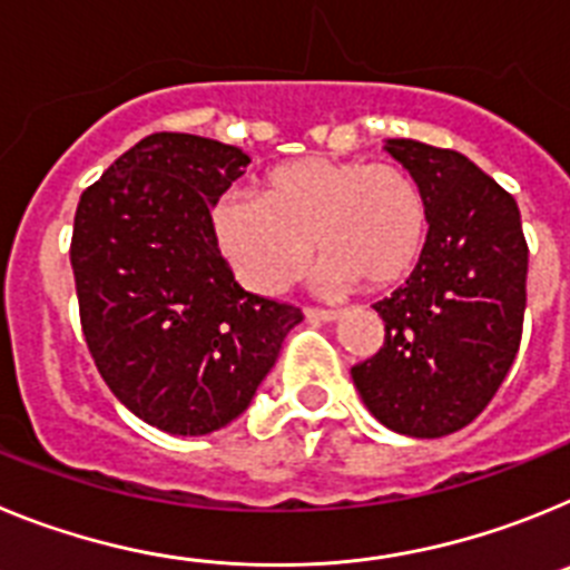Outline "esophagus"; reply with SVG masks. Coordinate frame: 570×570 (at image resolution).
<instances>
[{
  "mask_svg": "<svg viewBox=\"0 0 570 570\" xmlns=\"http://www.w3.org/2000/svg\"><path fill=\"white\" fill-rule=\"evenodd\" d=\"M340 314L342 311H334V308H305V316L316 322H334L340 320Z\"/></svg>",
  "mask_w": 570,
  "mask_h": 570,
  "instance_id": "1",
  "label": "esophagus"
}]
</instances>
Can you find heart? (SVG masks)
<instances>
[{
  "mask_svg": "<svg viewBox=\"0 0 570 570\" xmlns=\"http://www.w3.org/2000/svg\"><path fill=\"white\" fill-rule=\"evenodd\" d=\"M216 248L236 279L274 296L314 256L331 288H394L416 268L428 239V205L405 168L365 159L305 156L262 176L259 196L225 194L210 210Z\"/></svg>",
  "mask_w": 570,
  "mask_h": 570,
  "instance_id": "obj_1",
  "label": "heart"
}]
</instances>
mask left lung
<instances>
[{
	"mask_svg": "<svg viewBox=\"0 0 570 570\" xmlns=\"http://www.w3.org/2000/svg\"><path fill=\"white\" fill-rule=\"evenodd\" d=\"M385 150L425 194L428 239L405 285L374 305L385 342L351 376L382 425L436 440L476 420L517 360L528 245L517 199L468 156L416 139Z\"/></svg>",
	"mask_w": 570,
	"mask_h": 570,
	"instance_id": "8db88e82",
	"label": "left lung"
}]
</instances>
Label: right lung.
<instances>
[{
	"label": "right lung",
	"instance_id": "right-lung-1",
	"mask_svg": "<svg viewBox=\"0 0 570 570\" xmlns=\"http://www.w3.org/2000/svg\"><path fill=\"white\" fill-rule=\"evenodd\" d=\"M250 156L194 134H150L79 199L70 239L79 320L105 385L176 436L250 405L302 311L248 294L216 248L210 208Z\"/></svg>",
	"mask_w": 570,
	"mask_h": 570
}]
</instances>
